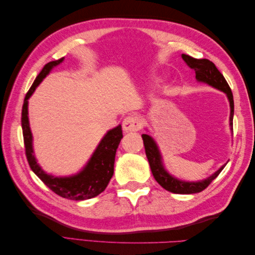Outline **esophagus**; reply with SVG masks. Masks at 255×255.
<instances>
[{
  "instance_id": "esophagus-1",
  "label": "esophagus",
  "mask_w": 255,
  "mask_h": 255,
  "mask_svg": "<svg viewBox=\"0 0 255 255\" xmlns=\"http://www.w3.org/2000/svg\"><path fill=\"white\" fill-rule=\"evenodd\" d=\"M141 125H142V121L140 117H138V116H135V115H130V116H128V117H126L125 120H123L122 128L126 133L137 132V130H139L141 128Z\"/></svg>"
}]
</instances>
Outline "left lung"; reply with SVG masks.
I'll return each mask as SVG.
<instances>
[{"instance_id": "8db88e82", "label": "left lung", "mask_w": 255, "mask_h": 255, "mask_svg": "<svg viewBox=\"0 0 255 255\" xmlns=\"http://www.w3.org/2000/svg\"><path fill=\"white\" fill-rule=\"evenodd\" d=\"M182 58L184 59L191 69H194L196 72V79L200 82L206 83L211 85L214 88L219 89L225 92L227 95L230 106H231V114H230V126L231 129L233 130V116H234V100H233V94L231 90L228 82L223 78V75L220 73V71L216 68L213 61L208 60L206 58L203 59H197L191 57L186 54H182ZM142 140L144 144L145 155L148 157L149 164L152 174L154 179L160 185L161 187L165 188L166 190L173 192V194H182V195H189V194H196V192H200L204 190L208 185H210L216 177L219 175V173L222 171V169L225 168L226 165H223L219 170L216 171L213 175H211L207 179L199 182H184L175 179L172 175L169 174L161 163V156L158 151L157 145L152 139V137L146 134H142Z\"/></svg>"}]
</instances>
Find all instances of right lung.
Segmentation results:
<instances>
[{
    "instance_id": "right-lung-1",
    "label": "right lung",
    "mask_w": 255,
    "mask_h": 255,
    "mask_svg": "<svg viewBox=\"0 0 255 255\" xmlns=\"http://www.w3.org/2000/svg\"><path fill=\"white\" fill-rule=\"evenodd\" d=\"M63 60L64 57L57 60L50 61V63H48L42 68L40 73L37 75L35 82L30 86L24 98V103H23L22 106L21 125L23 139H24L25 154L30 169L56 195L69 200L80 201V200H86L97 197L107 187V185H109L114 174L116 151L118 149V145L123 135L121 126H118L117 128L109 130L107 134L103 137L101 142L99 143L95 153L92 154L86 167L80 173L75 175L68 177L53 176L45 173L39 167V165L37 164L36 158L33 154V138L28 123L27 100L33 95V92L35 91L38 85L50 73L52 68L59 65Z\"/></svg>"
}]
</instances>
